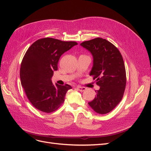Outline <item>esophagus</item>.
<instances>
[{
  "mask_svg": "<svg viewBox=\"0 0 151 151\" xmlns=\"http://www.w3.org/2000/svg\"><path fill=\"white\" fill-rule=\"evenodd\" d=\"M76 88L78 89L79 91H81V92H83V91H84L86 90V88H83V87H80V86H77Z\"/></svg>",
  "mask_w": 151,
  "mask_h": 151,
  "instance_id": "1",
  "label": "esophagus"
}]
</instances>
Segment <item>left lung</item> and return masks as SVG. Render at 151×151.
I'll list each match as a JSON object with an SVG mask.
<instances>
[{
  "label": "left lung",
  "mask_w": 151,
  "mask_h": 151,
  "mask_svg": "<svg viewBox=\"0 0 151 151\" xmlns=\"http://www.w3.org/2000/svg\"><path fill=\"white\" fill-rule=\"evenodd\" d=\"M91 53L93 67L89 73L94 76L99 89L89 106L98 114L110 112L120 102L126 86V72L122 55L108 41L97 38L81 43Z\"/></svg>",
  "instance_id": "obj_1"
}]
</instances>
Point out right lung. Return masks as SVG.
Listing matches in <instances>:
<instances>
[{"label": "right lung", "instance_id": "right-lung-1", "mask_svg": "<svg viewBox=\"0 0 151 151\" xmlns=\"http://www.w3.org/2000/svg\"><path fill=\"white\" fill-rule=\"evenodd\" d=\"M77 45L45 38L36 41L27 50L21 65V83L29 101L38 110L53 112L64 101L72 87L53 84L52 77L62 55Z\"/></svg>", "mask_w": 151, "mask_h": 151}]
</instances>
